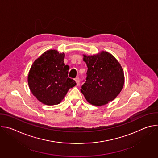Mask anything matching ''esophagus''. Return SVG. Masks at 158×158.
Masks as SVG:
<instances>
[{
  "instance_id": "34e87169",
  "label": "esophagus",
  "mask_w": 158,
  "mask_h": 158,
  "mask_svg": "<svg viewBox=\"0 0 158 158\" xmlns=\"http://www.w3.org/2000/svg\"><path fill=\"white\" fill-rule=\"evenodd\" d=\"M75 81H76V84H77V85H79V77H76V79H75Z\"/></svg>"
}]
</instances>
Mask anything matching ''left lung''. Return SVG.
<instances>
[{
	"instance_id": "left-lung-1",
	"label": "left lung",
	"mask_w": 158,
	"mask_h": 158,
	"mask_svg": "<svg viewBox=\"0 0 158 158\" xmlns=\"http://www.w3.org/2000/svg\"><path fill=\"white\" fill-rule=\"evenodd\" d=\"M83 60L88 69L81 92L86 101L96 106L113 101L124 84V71L118 60L104 51L93 56L83 54Z\"/></svg>"
}]
</instances>
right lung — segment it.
<instances>
[{"label":"right lung","instance_id":"obj_1","mask_svg":"<svg viewBox=\"0 0 158 158\" xmlns=\"http://www.w3.org/2000/svg\"><path fill=\"white\" fill-rule=\"evenodd\" d=\"M64 57V53L56 49L48 50L35 60L29 70V89L44 104H59L69 89L76 85L73 79L68 77L69 67L65 65Z\"/></svg>","mask_w":158,"mask_h":158}]
</instances>
